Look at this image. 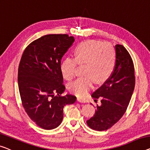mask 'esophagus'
<instances>
[{"label":"esophagus","mask_w":150,"mask_h":150,"mask_svg":"<svg viewBox=\"0 0 150 150\" xmlns=\"http://www.w3.org/2000/svg\"><path fill=\"white\" fill-rule=\"evenodd\" d=\"M77 101L79 102H86V101H85V100L83 99H81V98H77Z\"/></svg>","instance_id":"34e87169"}]
</instances>
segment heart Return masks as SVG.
I'll return each instance as SVG.
<instances>
[{"instance_id":"heart-1","label":"heart","mask_w":150,"mask_h":150,"mask_svg":"<svg viewBox=\"0 0 150 150\" xmlns=\"http://www.w3.org/2000/svg\"><path fill=\"white\" fill-rule=\"evenodd\" d=\"M75 58L66 57L61 64L63 77L71 80L76 75L77 67L85 64V77H79L69 86V90L77 96H84L92 88L95 81L103 83L113 73L116 54L112 46L96 40L79 43L74 50Z\"/></svg>"}]
</instances>
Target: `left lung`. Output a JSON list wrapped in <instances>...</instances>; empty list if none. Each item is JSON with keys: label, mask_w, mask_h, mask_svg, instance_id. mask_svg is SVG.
Instances as JSON below:
<instances>
[{"label": "left lung", "mask_w": 150, "mask_h": 150, "mask_svg": "<svg viewBox=\"0 0 150 150\" xmlns=\"http://www.w3.org/2000/svg\"><path fill=\"white\" fill-rule=\"evenodd\" d=\"M116 62L113 73L91 96L101 105L87 124L96 131L107 130L119 120L127 110L135 88L134 64L131 55L122 45L115 46Z\"/></svg>", "instance_id": "1"}]
</instances>
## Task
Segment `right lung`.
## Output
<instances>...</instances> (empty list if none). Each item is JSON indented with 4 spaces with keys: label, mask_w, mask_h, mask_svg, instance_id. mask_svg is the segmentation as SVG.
<instances>
[{
    "label": "right lung",
    "mask_w": 150,
    "mask_h": 150,
    "mask_svg": "<svg viewBox=\"0 0 150 150\" xmlns=\"http://www.w3.org/2000/svg\"><path fill=\"white\" fill-rule=\"evenodd\" d=\"M75 41L67 34L44 35L29 44L18 69V86L23 107L31 120L46 130L57 128L63 108L76 97L61 96L65 90L61 62Z\"/></svg>",
    "instance_id": "add662e5"
}]
</instances>
